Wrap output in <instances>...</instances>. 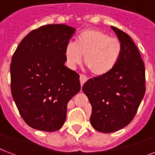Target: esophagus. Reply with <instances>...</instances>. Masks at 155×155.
<instances>
[{
  "label": "esophagus",
  "mask_w": 155,
  "mask_h": 155,
  "mask_svg": "<svg viewBox=\"0 0 155 155\" xmlns=\"http://www.w3.org/2000/svg\"><path fill=\"white\" fill-rule=\"evenodd\" d=\"M80 84H81V86H83V85L84 84V83L87 80V77L86 75H83V74H80Z\"/></svg>",
  "instance_id": "esophagus-1"
}]
</instances>
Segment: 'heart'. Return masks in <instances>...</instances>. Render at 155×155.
I'll return each instance as SVG.
<instances>
[{
    "instance_id": "heart-1",
    "label": "heart",
    "mask_w": 155,
    "mask_h": 155,
    "mask_svg": "<svg viewBox=\"0 0 155 155\" xmlns=\"http://www.w3.org/2000/svg\"><path fill=\"white\" fill-rule=\"evenodd\" d=\"M122 45L117 38L96 28H87L76 38V43L69 42L65 48V58L70 68L84 64L93 75L108 73L116 65L121 56Z\"/></svg>"
}]
</instances>
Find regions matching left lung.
<instances>
[{"mask_svg":"<svg viewBox=\"0 0 155 155\" xmlns=\"http://www.w3.org/2000/svg\"><path fill=\"white\" fill-rule=\"evenodd\" d=\"M122 45L121 56L114 68L84 84L92 112L94 129L111 133L127 126L136 114L146 91L145 66L130 36L111 26Z\"/></svg>","mask_w":155,"mask_h":155,"instance_id":"8db88e82","label":"left lung"}]
</instances>
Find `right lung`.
Returning <instances> with one entry per match:
<instances>
[{
    "instance_id": "1",
    "label": "right lung",
    "mask_w": 155,
    "mask_h": 155,
    "mask_svg": "<svg viewBox=\"0 0 155 155\" xmlns=\"http://www.w3.org/2000/svg\"><path fill=\"white\" fill-rule=\"evenodd\" d=\"M75 28L47 25L19 44L10 64L11 92L28 125L53 132L62 127L67 105L80 90V75L64 65L65 48Z\"/></svg>"
}]
</instances>
